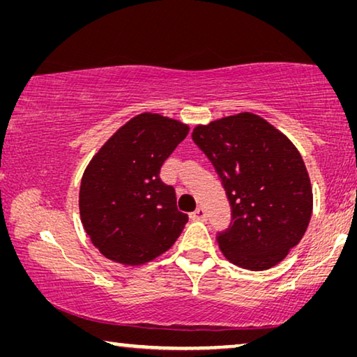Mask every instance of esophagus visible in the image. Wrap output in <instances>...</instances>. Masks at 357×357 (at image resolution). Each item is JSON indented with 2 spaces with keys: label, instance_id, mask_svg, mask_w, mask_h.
I'll return each mask as SVG.
<instances>
[{
  "label": "esophagus",
  "instance_id": "esophagus-1",
  "mask_svg": "<svg viewBox=\"0 0 357 357\" xmlns=\"http://www.w3.org/2000/svg\"><path fill=\"white\" fill-rule=\"evenodd\" d=\"M192 219L193 220H206V211H204V208H197L195 213L192 214Z\"/></svg>",
  "mask_w": 357,
  "mask_h": 357
}]
</instances>
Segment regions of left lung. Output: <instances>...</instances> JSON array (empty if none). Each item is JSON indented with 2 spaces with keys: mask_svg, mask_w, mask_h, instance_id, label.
<instances>
[{
  "mask_svg": "<svg viewBox=\"0 0 357 357\" xmlns=\"http://www.w3.org/2000/svg\"><path fill=\"white\" fill-rule=\"evenodd\" d=\"M225 187L233 225L217 241L239 268L264 271L301 243L313 211V192L293 142L255 113L243 112L192 132Z\"/></svg>",
  "mask_w": 357,
  "mask_h": 357,
  "instance_id": "left-lung-1",
  "label": "left lung"
}]
</instances>
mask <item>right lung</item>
Returning <instances> with one entry per match:
<instances>
[{
    "label": "right lung",
    "instance_id": "add662e5",
    "mask_svg": "<svg viewBox=\"0 0 357 357\" xmlns=\"http://www.w3.org/2000/svg\"><path fill=\"white\" fill-rule=\"evenodd\" d=\"M178 119L144 112L114 132L84 168L78 208L84 231L105 258L140 266L176 243L189 217L160 168L189 134Z\"/></svg>",
    "mask_w": 357,
    "mask_h": 357
}]
</instances>
